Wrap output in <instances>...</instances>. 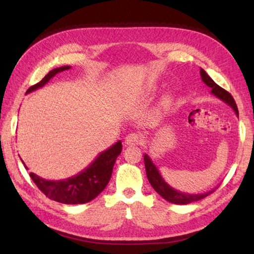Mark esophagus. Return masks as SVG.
Returning <instances> with one entry per match:
<instances>
[{"instance_id": "34e87169", "label": "esophagus", "mask_w": 254, "mask_h": 254, "mask_svg": "<svg viewBox=\"0 0 254 254\" xmlns=\"http://www.w3.org/2000/svg\"><path fill=\"white\" fill-rule=\"evenodd\" d=\"M141 142V136L136 133H130L126 137V145H136Z\"/></svg>"}]
</instances>
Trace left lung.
I'll use <instances>...</instances> for the list:
<instances>
[{"label": "left lung", "mask_w": 254, "mask_h": 254, "mask_svg": "<svg viewBox=\"0 0 254 254\" xmlns=\"http://www.w3.org/2000/svg\"><path fill=\"white\" fill-rule=\"evenodd\" d=\"M200 77H201V80H203L208 87L212 88L210 93H212L214 96L220 98L221 101L225 102L227 105H230L232 109L234 110L235 114L239 117L238 106H236L234 98L232 97L231 94L215 83L203 68H200ZM143 160H144V166H145V173H147L149 183L151 184V186L153 187L154 190H156L158 194L162 197V198H165L167 201H169V203L177 204V205H186L189 203H192V201L203 199L206 196L212 194V192L215 190V189H212V190H208L206 192H200V194H187V192L179 191L177 189L169 186V185L165 182V179L162 178V176L160 175V173H159L156 165L152 162L151 158H150L147 153L144 154Z\"/></svg>", "instance_id": "obj_1"}]
</instances>
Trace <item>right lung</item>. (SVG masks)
Segmentation results:
<instances>
[{
  "label": "right lung",
  "mask_w": 254,
  "mask_h": 254,
  "mask_svg": "<svg viewBox=\"0 0 254 254\" xmlns=\"http://www.w3.org/2000/svg\"><path fill=\"white\" fill-rule=\"evenodd\" d=\"M70 66H62L49 71L39 83L30 87L27 93H31L36 89L45 86L58 72L68 70ZM122 151V142L118 141L105 151L100 152L91 165L79 174L72 177L62 180H47L39 177L36 174L30 173V177L37 187L48 197V198L63 204H85L93 200L104 190L109 184L115 160ZM23 162V161H22ZM25 168V163L23 162ZM28 169V168H27Z\"/></svg>",
  "instance_id": "1"
}]
</instances>
